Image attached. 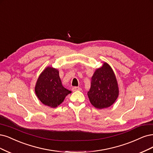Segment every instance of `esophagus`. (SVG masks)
<instances>
[{
	"label": "esophagus",
	"mask_w": 153,
	"mask_h": 153,
	"mask_svg": "<svg viewBox=\"0 0 153 153\" xmlns=\"http://www.w3.org/2000/svg\"><path fill=\"white\" fill-rule=\"evenodd\" d=\"M72 91L73 92L76 91H81V88L80 87H73L72 88Z\"/></svg>",
	"instance_id": "1"
}]
</instances>
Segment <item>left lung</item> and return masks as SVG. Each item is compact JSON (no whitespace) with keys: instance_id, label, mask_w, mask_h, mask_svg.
Segmentation results:
<instances>
[{"instance_id":"left-lung-1","label":"left lung","mask_w":153,"mask_h":153,"mask_svg":"<svg viewBox=\"0 0 153 153\" xmlns=\"http://www.w3.org/2000/svg\"><path fill=\"white\" fill-rule=\"evenodd\" d=\"M91 103L99 109L113 104L119 95V88L114 73L107 62L95 71L92 77L91 87L87 93Z\"/></svg>"}]
</instances>
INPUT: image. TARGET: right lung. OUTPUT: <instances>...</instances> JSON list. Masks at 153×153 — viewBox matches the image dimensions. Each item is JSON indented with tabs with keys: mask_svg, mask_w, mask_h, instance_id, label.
<instances>
[{
	"mask_svg": "<svg viewBox=\"0 0 153 153\" xmlns=\"http://www.w3.org/2000/svg\"><path fill=\"white\" fill-rule=\"evenodd\" d=\"M36 96L45 106L55 108L60 105L71 92L62 86L56 68L47 66L40 73L35 87Z\"/></svg>",
	"mask_w": 153,
	"mask_h": 153,
	"instance_id": "1",
	"label": "right lung"
}]
</instances>
